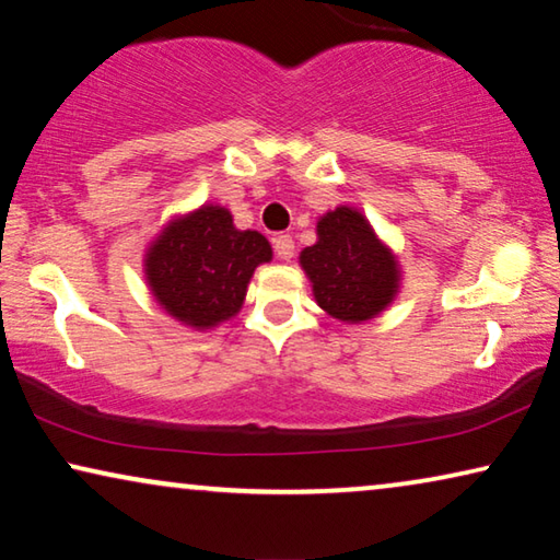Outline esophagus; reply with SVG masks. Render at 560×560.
I'll list each match as a JSON object with an SVG mask.
<instances>
[{"label":"esophagus","mask_w":560,"mask_h":560,"mask_svg":"<svg viewBox=\"0 0 560 560\" xmlns=\"http://www.w3.org/2000/svg\"><path fill=\"white\" fill-rule=\"evenodd\" d=\"M272 244H275V255H278L280 259H285V262H290V259H293V255H295L293 236L280 234V236H275Z\"/></svg>","instance_id":"1"}]
</instances>
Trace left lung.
Returning <instances> with one entry per match:
<instances>
[{
    "mask_svg": "<svg viewBox=\"0 0 560 560\" xmlns=\"http://www.w3.org/2000/svg\"><path fill=\"white\" fill-rule=\"evenodd\" d=\"M316 244L298 257L316 303L343 324L377 318L400 293L402 270L395 252L354 206L326 211L316 224Z\"/></svg>",
    "mask_w": 560,
    "mask_h": 560,
    "instance_id": "obj_1",
    "label": "left lung"
}]
</instances>
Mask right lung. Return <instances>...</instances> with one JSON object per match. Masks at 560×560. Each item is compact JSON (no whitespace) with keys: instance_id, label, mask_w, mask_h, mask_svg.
I'll return each mask as SVG.
<instances>
[{"instance_id":"1","label":"right lung","mask_w":560,"mask_h":560,"mask_svg":"<svg viewBox=\"0 0 560 560\" xmlns=\"http://www.w3.org/2000/svg\"><path fill=\"white\" fill-rule=\"evenodd\" d=\"M272 247L259 232L236 229L232 211L217 203L173 217L148 244L144 280L167 316L209 331L242 311L247 285Z\"/></svg>"}]
</instances>
